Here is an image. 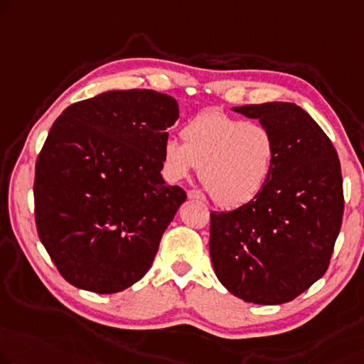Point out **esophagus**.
Wrapping results in <instances>:
<instances>
[{
    "instance_id": "34e87169",
    "label": "esophagus",
    "mask_w": 364,
    "mask_h": 364,
    "mask_svg": "<svg viewBox=\"0 0 364 364\" xmlns=\"http://www.w3.org/2000/svg\"><path fill=\"white\" fill-rule=\"evenodd\" d=\"M188 198H189V199H199V200H204V199H205L204 194L200 193V191H198V189H189V191H188Z\"/></svg>"
}]
</instances>
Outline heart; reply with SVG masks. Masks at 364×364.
Returning <instances> with one entry per match:
<instances>
[{"label":"heart","instance_id":"1","mask_svg":"<svg viewBox=\"0 0 364 364\" xmlns=\"http://www.w3.org/2000/svg\"><path fill=\"white\" fill-rule=\"evenodd\" d=\"M181 142L166 139L164 166L171 180L199 170L200 183L222 208L252 203L267 186L276 164V140L268 127L203 112L184 124Z\"/></svg>","mask_w":364,"mask_h":364}]
</instances>
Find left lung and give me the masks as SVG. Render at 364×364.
I'll return each instance as SVG.
<instances>
[{"instance_id": "obj_1", "label": "left lung", "mask_w": 364, "mask_h": 364, "mask_svg": "<svg viewBox=\"0 0 364 364\" xmlns=\"http://www.w3.org/2000/svg\"><path fill=\"white\" fill-rule=\"evenodd\" d=\"M276 140L273 175L259 196L210 214L217 279L245 302H289L328 268L343 217V180L333 144L294 102L232 107Z\"/></svg>"}]
</instances>
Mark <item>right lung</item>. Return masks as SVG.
<instances>
[{
	"mask_svg": "<svg viewBox=\"0 0 364 364\" xmlns=\"http://www.w3.org/2000/svg\"><path fill=\"white\" fill-rule=\"evenodd\" d=\"M178 117L175 97L116 90L75 102L53 122L36 164V225L70 284L114 294L150 269L186 200L160 173Z\"/></svg>",
	"mask_w": 364,
	"mask_h": 364,
	"instance_id": "add662e5",
	"label": "right lung"
}]
</instances>
